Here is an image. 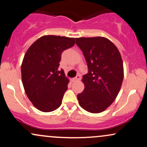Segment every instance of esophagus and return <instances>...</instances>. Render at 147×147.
<instances>
[{
	"instance_id": "obj_1",
	"label": "esophagus",
	"mask_w": 147,
	"mask_h": 147,
	"mask_svg": "<svg viewBox=\"0 0 147 147\" xmlns=\"http://www.w3.org/2000/svg\"><path fill=\"white\" fill-rule=\"evenodd\" d=\"M81 78H82V77H81V75H77V77H75V78H73V79H72V80H73L74 82H77V81L80 80Z\"/></svg>"
}]
</instances>
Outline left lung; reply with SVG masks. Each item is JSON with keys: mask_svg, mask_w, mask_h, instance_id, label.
I'll return each instance as SVG.
<instances>
[{"mask_svg": "<svg viewBox=\"0 0 147 147\" xmlns=\"http://www.w3.org/2000/svg\"><path fill=\"white\" fill-rule=\"evenodd\" d=\"M87 62L88 72L82 78L85 88L77 95L81 107L92 113L105 111L119 93L124 78L121 55L105 37L76 38Z\"/></svg>", "mask_w": 147, "mask_h": 147, "instance_id": "left-lung-1", "label": "left lung"}]
</instances>
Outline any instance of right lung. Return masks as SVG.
<instances>
[{
	"label": "right lung",
	"mask_w": 147,
	"mask_h": 147,
	"mask_svg": "<svg viewBox=\"0 0 147 147\" xmlns=\"http://www.w3.org/2000/svg\"><path fill=\"white\" fill-rule=\"evenodd\" d=\"M75 43V38L47 35L25 53L21 65L23 85L30 102L42 112H51L61 104L69 79L59 70V62L62 52Z\"/></svg>",
	"instance_id": "right-lung-1"
}]
</instances>
